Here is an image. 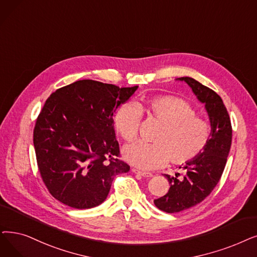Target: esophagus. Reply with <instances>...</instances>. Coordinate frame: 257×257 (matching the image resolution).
Returning a JSON list of instances; mask_svg holds the SVG:
<instances>
[{
    "instance_id": "esophagus-1",
    "label": "esophagus",
    "mask_w": 257,
    "mask_h": 257,
    "mask_svg": "<svg viewBox=\"0 0 257 257\" xmlns=\"http://www.w3.org/2000/svg\"><path fill=\"white\" fill-rule=\"evenodd\" d=\"M132 172H133V173H136V174H139V175H141V176H143V177H147V178H149V177H152V176H153V174H152V173H150V172L140 171V170L135 169V168L132 169Z\"/></svg>"
}]
</instances>
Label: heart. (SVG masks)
<instances>
[{"instance_id":"b5f03b06","label":"heart","mask_w":257,"mask_h":257,"mask_svg":"<svg viewBox=\"0 0 257 257\" xmlns=\"http://www.w3.org/2000/svg\"><path fill=\"white\" fill-rule=\"evenodd\" d=\"M156 120L161 128L153 138L154 144L131 143L124 148V158L142 170H153L170 161L186 164L202 153L210 140V126L195 116V110L185 99L176 96H158L137 104H122L114 115V127L126 141L136 138L140 115Z\"/></svg>"}]
</instances>
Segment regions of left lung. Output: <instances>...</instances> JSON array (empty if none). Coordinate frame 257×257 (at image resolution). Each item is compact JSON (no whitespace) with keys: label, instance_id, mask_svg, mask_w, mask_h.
I'll return each instance as SVG.
<instances>
[{"label":"left lung","instance_id":"1","mask_svg":"<svg viewBox=\"0 0 257 257\" xmlns=\"http://www.w3.org/2000/svg\"><path fill=\"white\" fill-rule=\"evenodd\" d=\"M192 89L198 101L204 104L209 116L211 133L205 150L194 160L178 168L184 170L175 176L165 174L170 184L168 192L154 199V205L167 213H176L199 204L212 192L225 169L229 155L232 127L228 111L220 96L192 77H178Z\"/></svg>","mask_w":257,"mask_h":257}]
</instances>
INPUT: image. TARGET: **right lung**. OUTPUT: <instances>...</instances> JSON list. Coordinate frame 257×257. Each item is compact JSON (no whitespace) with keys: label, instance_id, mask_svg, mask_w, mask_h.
<instances>
[{"label":"right lung","instance_id":"obj_1","mask_svg":"<svg viewBox=\"0 0 257 257\" xmlns=\"http://www.w3.org/2000/svg\"><path fill=\"white\" fill-rule=\"evenodd\" d=\"M138 88L82 80L47 98L33 145L43 182L54 198L75 209L96 207L107 198L113 178L130 170L116 159L113 114Z\"/></svg>","mask_w":257,"mask_h":257}]
</instances>
